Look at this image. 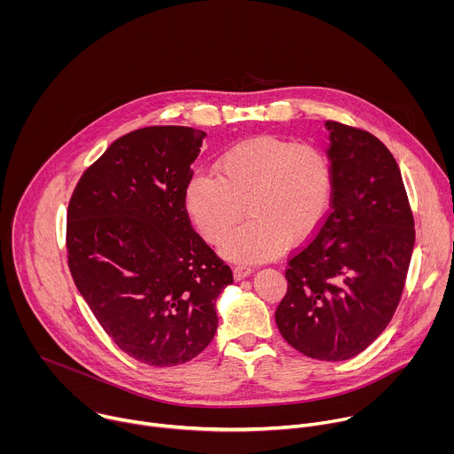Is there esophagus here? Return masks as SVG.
Listing matches in <instances>:
<instances>
[{
	"mask_svg": "<svg viewBox=\"0 0 454 454\" xmlns=\"http://www.w3.org/2000/svg\"><path fill=\"white\" fill-rule=\"evenodd\" d=\"M253 273V270L251 268H247V266H237L235 270H233V277H235V280H244L246 277H249Z\"/></svg>",
	"mask_w": 454,
	"mask_h": 454,
	"instance_id": "1",
	"label": "esophagus"
}]
</instances>
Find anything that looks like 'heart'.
<instances>
[{
    "label": "heart",
    "mask_w": 454,
    "mask_h": 454,
    "mask_svg": "<svg viewBox=\"0 0 454 454\" xmlns=\"http://www.w3.org/2000/svg\"><path fill=\"white\" fill-rule=\"evenodd\" d=\"M214 174H193L184 186V210L200 235L221 242L247 208L250 221L221 244L239 264L282 254L289 240L310 237L327 219L334 193L329 154L314 144L254 137L226 149Z\"/></svg>",
    "instance_id": "b5f03b06"
}]
</instances>
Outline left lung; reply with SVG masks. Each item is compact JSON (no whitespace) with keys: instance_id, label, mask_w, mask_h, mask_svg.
Listing matches in <instances>:
<instances>
[{"instance_id":"obj_1","label":"left lung","mask_w":454,"mask_h":454,"mask_svg":"<svg viewBox=\"0 0 454 454\" xmlns=\"http://www.w3.org/2000/svg\"><path fill=\"white\" fill-rule=\"evenodd\" d=\"M329 129L333 210L286 271L275 319L286 341L321 361H345L390 323L408 275L415 223L401 168L373 135Z\"/></svg>"}]
</instances>
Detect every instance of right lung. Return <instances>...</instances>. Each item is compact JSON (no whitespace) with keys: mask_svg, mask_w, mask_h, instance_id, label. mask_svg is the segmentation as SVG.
Wrapping results in <instances>:
<instances>
[{"mask_svg":"<svg viewBox=\"0 0 454 454\" xmlns=\"http://www.w3.org/2000/svg\"><path fill=\"white\" fill-rule=\"evenodd\" d=\"M205 131L144 127L113 142L82 174L68 208V264L111 340L151 366L183 364L217 331L231 270L184 210Z\"/></svg>","mask_w":454,"mask_h":454,"instance_id":"1","label":"right lung"}]
</instances>
